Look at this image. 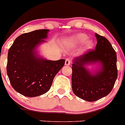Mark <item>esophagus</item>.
Masks as SVG:
<instances>
[{
    "label": "esophagus",
    "instance_id": "1",
    "mask_svg": "<svg viewBox=\"0 0 125 125\" xmlns=\"http://www.w3.org/2000/svg\"><path fill=\"white\" fill-rule=\"evenodd\" d=\"M71 63V61L69 59H66V60H65V65H66V66H69V65H70Z\"/></svg>",
    "mask_w": 125,
    "mask_h": 125
}]
</instances>
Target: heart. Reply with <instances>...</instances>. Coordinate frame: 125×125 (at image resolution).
Segmentation results:
<instances>
[{"instance_id": "obj_1", "label": "heart", "mask_w": 125, "mask_h": 125, "mask_svg": "<svg viewBox=\"0 0 125 125\" xmlns=\"http://www.w3.org/2000/svg\"><path fill=\"white\" fill-rule=\"evenodd\" d=\"M88 36L83 33H79L72 37L65 39L63 45L65 48H70L71 46H76L82 45L84 42V48L86 49H91L94 46V42L91 39H88Z\"/></svg>"}]
</instances>
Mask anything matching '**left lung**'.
Masks as SVG:
<instances>
[{"label":"left lung","mask_w":125,"mask_h":125,"mask_svg":"<svg viewBox=\"0 0 125 125\" xmlns=\"http://www.w3.org/2000/svg\"><path fill=\"white\" fill-rule=\"evenodd\" d=\"M97 45L90 50L73 59L72 89L75 95L88 102L99 100L110 93L117 77V54L108 40L95 34ZM98 65L96 72L86 68Z\"/></svg>","instance_id":"8db88e82"}]
</instances>
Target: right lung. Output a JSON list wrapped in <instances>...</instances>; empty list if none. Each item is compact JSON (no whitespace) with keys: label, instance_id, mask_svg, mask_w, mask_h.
Masks as SVG:
<instances>
[{"label":"right lung","instance_id":"1","mask_svg":"<svg viewBox=\"0 0 125 125\" xmlns=\"http://www.w3.org/2000/svg\"><path fill=\"white\" fill-rule=\"evenodd\" d=\"M49 31L44 29L24 33L9 49L7 75L12 88L24 96L34 97L47 93L65 65V59L47 60L36 51L39 45L46 42Z\"/></svg>","mask_w":125,"mask_h":125}]
</instances>
